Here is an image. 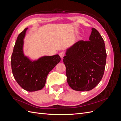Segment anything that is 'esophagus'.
<instances>
[{
  "instance_id": "34e87169",
  "label": "esophagus",
  "mask_w": 121,
  "mask_h": 121,
  "mask_svg": "<svg viewBox=\"0 0 121 121\" xmlns=\"http://www.w3.org/2000/svg\"><path fill=\"white\" fill-rule=\"evenodd\" d=\"M59 55H60V56L61 57V58H63L64 56H65V53L64 52H60V53H59Z\"/></svg>"
}]
</instances>
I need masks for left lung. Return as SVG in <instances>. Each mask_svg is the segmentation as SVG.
<instances>
[{"label": "left lung", "instance_id": "8db88e82", "mask_svg": "<svg viewBox=\"0 0 121 121\" xmlns=\"http://www.w3.org/2000/svg\"><path fill=\"white\" fill-rule=\"evenodd\" d=\"M104 40L92 28L88 41L80 40L68 49L63 61L69 85L79 91L92 90L104 74L107 52Z\"/></svg>", "mask_w": 121, "mask_h": 121}]
</instances>
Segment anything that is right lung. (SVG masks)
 I'll use <instances>...</instances> for the list:
<instances>
[{"label": "right lung", "mask_w": 121, "mask_h": 121, "mask_svg": "<svg viewBox=\"0 0 121 121\" xmlns=\"http://www.w3.org/2000/svg\"><path fill=\"white\" fill-rule=\"evenodd\" d=\"M28 28L17 36L11 58L13 74L18 84L24 90L32 92L42 89L45 85L49 72L59 63L58 54L43 56L32 61L25 56L23 52V40Z\"/></svg>", "instance_id": "right-lung-1"}]
</instances>
